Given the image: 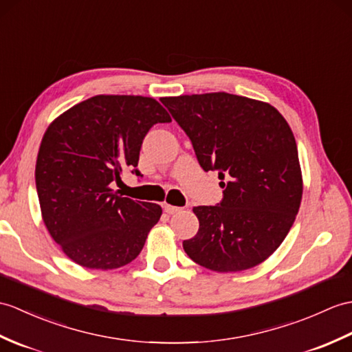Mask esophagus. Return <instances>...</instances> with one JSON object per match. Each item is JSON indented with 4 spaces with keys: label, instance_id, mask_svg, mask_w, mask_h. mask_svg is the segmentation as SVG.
<instances>
[{
    "label": "esophagus",
    "instance_id": "1",
    "mask_svg": "<svg viewBox=\"0 0 352 352\" xmlns=\"http://www.w3.org/2000/svg\"><path fill=\"white\" fill-rule=\"evenodd\" d=\"M163 210H165V213H168V214H175V213H179V211H182V208H179V207L169 206V204H163Z\"/></svg>",
    "mask_w": 352,
    "mask_h": 352
}]
</instances>
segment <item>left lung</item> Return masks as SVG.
<instances>
[{
	"instance_id": "8db88e82",
	"label": "left lung",
	"mask_w": 352,
	"mask_h": 352,
	"mask_svg": "<svg viewBox=\"0 0 352 352\" xmlns=\"http://www.w3.org/2000/svg\"><path fill=\"white\" fill-rule=\"evenodd\" d=\"M192 141L204 170H216L223 199L193 213L199 230L183 241L196 264L217 273L255 267L280 246L298 213L303 178L296 138L265 102L230 93L162 97Z\"/></svg>"
}]
</instances>
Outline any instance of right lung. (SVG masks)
<instances>
[{
  "label": "right lung",
  "mask_w": 352,
  "mask_h": 352,
  "mask_svg": "<svg viewBox=\"0 0 352 352\" xmlns=\"http://www.w3.org/2000/svg\"><path fill=\"white\" fill-rule=\"evenodd\" d=\"M153 97L94 96L56 117L43 135L36 187L46 230L73 263L127 265L141 253L162 207L113 192L122 170H138L145 135L169 122Z\"/></svg>",
  "instance_id": "right-lung-1"
}]
</instances>
